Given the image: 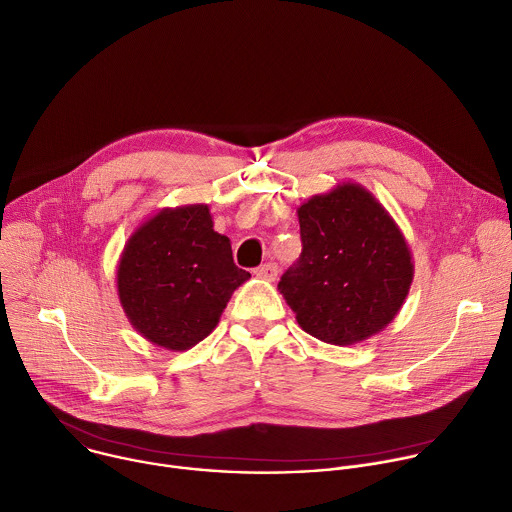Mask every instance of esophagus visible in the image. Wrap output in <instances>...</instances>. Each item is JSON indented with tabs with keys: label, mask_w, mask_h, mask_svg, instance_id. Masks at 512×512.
Listing matches in <instances>:
<instances>
[{
	"label": "esophagus",
	"mask_w": 512,
	"mask_h": 512,
	"mask_svg": "<svg viewBox=\"0 0 512 512\" xmlns=\"http://www.w3.org/2000/svg\"><path fill=\"white\" fill-rule=\"evenodd\" d=\"M254 274L262 280H268V282H274L276 276H278V266L274 262H268V264H262L260 268L254 270Z\"/></svg>",
	"instance_id": "obj_1"
}]
</instances>
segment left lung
<instances>
[{
	"label": "left lung",
	"instance_id": "1",
	"mask_svg": "<svg viewBox=\"0 0 512 512\" xmlns=\"http://www.w3.org/2000/svg\"><path fill=\"white\" fill-rule=\"evenodd\" d=\"M302 254L278 282L310 336L350 346L400 312L414 262L388 210L360 184L344 182L298 208Z\"/></svg>",
	"mask_w": 512,
	"mask_h": 512
}]
</instances>
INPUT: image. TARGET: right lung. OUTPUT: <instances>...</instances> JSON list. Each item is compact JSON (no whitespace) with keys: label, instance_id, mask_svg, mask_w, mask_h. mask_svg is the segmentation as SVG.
I'll use <instances>...</instances> for the list:
<instances>
[{"label":"right lung","instance_id":"1","mask_svg":"<svg viewBox=\"0 0 512 512\" xmlns=\"http://www.w3.org/2000/svg\"><path fill=\"white\" fill-rule=\"evenodd\" d=\"M248 278L234 264L230 240L214 230L208 204L158 210L132 232L116 270L130 324L174 352L204 340Z\"/></svg>","mask_w":512,"mask_h":512}]
</instances>
